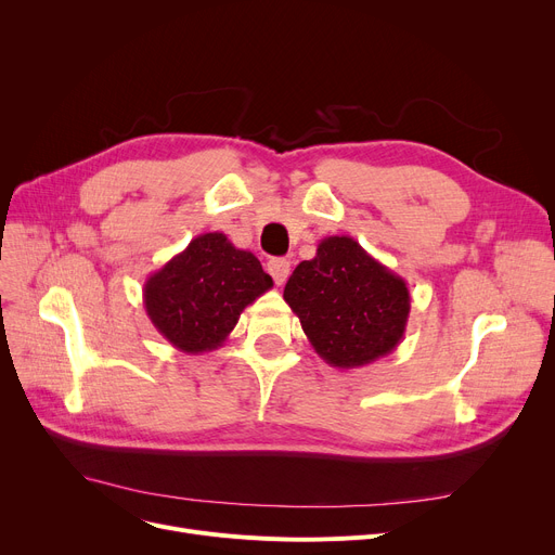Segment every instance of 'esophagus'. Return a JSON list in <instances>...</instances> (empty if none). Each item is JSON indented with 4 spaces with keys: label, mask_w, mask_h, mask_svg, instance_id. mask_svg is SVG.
Masks as SVG:
<instances>
[{
    "label": "esophagus",
    "mask_w": 555,
    "mask_h": 555,
    "mask_svg": "<svg viewBox=\"0 0 555 555\" xmlns=\"http://www.w3.org/2000/svg\"><path fill=\"white\" fill-rule=\"evenodd\" d=\"M268 272L272 274V279H274L276 285H283V283L287 281V276H289V260H285V258H272V260L268 262Z\"/></svg>",
    "instance_id": "1"
}]
</instances>
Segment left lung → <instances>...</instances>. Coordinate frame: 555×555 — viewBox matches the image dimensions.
<instances>
[{"label": "left lung", "instance_id": "8db88e82", "mask_svg": "<svg viewBox=\"0 0 555 555\" xmlns=\"http://www.w3.org/2000/svg\"><path fill=\"white\" fill-rule=\"evenodd\" d=\"M283 299L299 317L314 353L337 369H358L389 356L410 319L402 276L351 236H328L312 260L287 279Z\"/></svg>", "mask_w": 555, "mask_h": 555}]
</instances>
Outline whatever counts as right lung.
Segmentation results:
<instances>
[{
	"mask_svg": "<svg viewBox=\"0 0 555 555\" xmlns=\"http://www.w3.org/2000/svg\"><path fill=\"white\" fill-rule=\"evenodd\" d=\"M272 285L251 251L236 249L224 233L211 231L149 276L143 306L178 351L197 356L222 346L241 312Z\"/></svg>",
	"mask_w": 555,
	"mask_h": 555,
	"instance_id": "right-lung-1",
	"label": "right lung"
}]
</instances>
